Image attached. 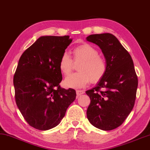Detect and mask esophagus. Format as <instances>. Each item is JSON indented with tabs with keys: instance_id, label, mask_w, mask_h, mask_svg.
Returning a JSON list of instances; mask_svg holds the SVG:
<instances>
[{
	"instance_id": "1",
	"label": "esophagus",
	"mask_w": 150,
	"mask_h": 150,
	"mask_svg": "<svg viewBox=\"0 0 150 150\" xmlns=\"http://www.w3.org/2000/svg\"><path fill=\"white\" fill-rule=\"evenodd\" d=\"M85 91L83 90H76V93H77V96H80L82 94H83Z\"/></svg>"
}]
</instances>
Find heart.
<instances>
[{"label": "heart", "mask_w": 150, "mask_h": 150, "mask_svg": "<svg viewBox=\"0 0 150 150\" xmlns=\"http://www.w3.org/2000/svg\"><path fill=\"white\" fill-rule=\"evenodd\" d=\"M73 61L81 62L78 67L79 73L71 74L64 79L67 88H84L89 82L97 83L103 79L107 71V63L103 57L98 55V51L88 43L75 47L73 50ZM69 54L64 52L59 61V69L62 74L68 75L73 69L74 62Z\"/></svg>", "instance_id": "1"}]
</instances>
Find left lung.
Listing matches in <instances>:
<instances>
[{"label": "left lung", "mask_w": 150, "mask_h": 150, "mask_svg": "<svg viewBox=\"0 0 150 150\" xmlns=\"http://www.w3.org/2000/svg\"><path fill=\"white\" fill-rule=\"evenodd\" d=\"M88 42L100 47L106 59V75L95 88L86 91L91 102L87 110L90 123L110 131L120 126L135 104L138 79L131 55L115 35L92 34Z\"/></svg>", "instance_id": "1"}]
</instances>
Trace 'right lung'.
Masks as SVG:
<instances>
[{"mask_svg":"<svg viewBox=\"0 0 150 150\" xmlns=\"http://www.w3.org/2000/svg\"><path fill=\"white\" fill-rule=\"evenodd\" d=\"M72 40L42 36L20 57L13 77L15 102L27 122L46 131L57 127L76 98L75 89L61 88L59 61Z\"/></svg>","mask_w":150,"mask_h":150,"instance_id":"add662e5","label":"right lung"}]
</instances>
